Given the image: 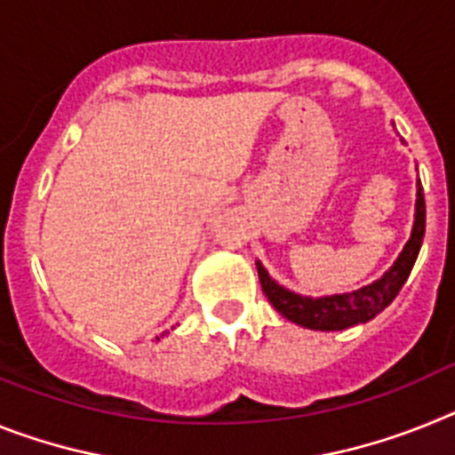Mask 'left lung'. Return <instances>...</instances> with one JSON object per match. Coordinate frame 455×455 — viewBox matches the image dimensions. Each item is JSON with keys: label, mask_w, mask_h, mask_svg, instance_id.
<instances>
[{"label": "left lung", "mask_w": 455, "mask_h": 455, "mask_svg": "<svg viewBox=\"0 0 455 455\" xmlns=\"http://www.w3.org/2000/svg\"><path fill=\"white\" fill-rule=\"evenodd\" d=\"M426 231V201L424 192L419 188L417 192V212H414V228L410 235L405 250L396 259L389 272L380 276L378 282L369 283V286L353 291L346 295H331V298H302L295 295L279 283H275L267 276L266 267L256 263L259 270L260 288L270 304L275 307L283 318L298 323L309 330H323V331H334V330H346V327L359 325L380 314L394 302L398 291L403 288L405 279L410 276L414 260H417L419 250H421V240H424Z\"/></svg>", "instance_id": "obj_1"}]
</instances>
